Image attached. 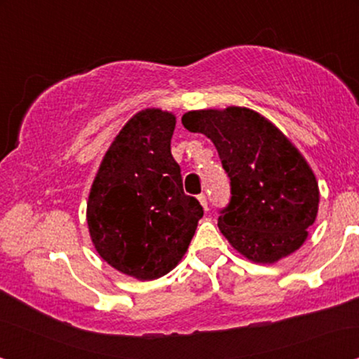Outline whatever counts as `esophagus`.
I'll use <instances>...</instances> for the list:
<instances>
[{
	"instance_id": "1",
	"label": "esophagus",
	"mask_w": 359,
	"mask_h": 359,
	"mask_svg": "<svg viewBox=\"0 0 359 359\" xmlns=\"http://www.w3.org/2000/svg\"><path fill=\"white\" fill-rule=\"evenodd\" d=\"M198 199H199L201 205H203V208H204L205 210H208V198H205V194H199Z\"/></svg>"
}]
</instances>
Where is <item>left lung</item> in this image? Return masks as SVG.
I'll use <instances>...</instances> for the list:
<instances>
[{
    "mask_svg": "<svg viewBox=\"0 0 359 359\" xmlns=\"http://www.w3.org/2000/svg\"><path fill=\"white\" fill-rule=\"evenodd\" d=\"M181 122L212 140L230 178L217 225L232 247L257 263L296 252L318 209L316 176L296 147L247 107L191 111Z\"/></svg>",
    "mask_w": 359,
    "mask_h": 359,
    "instance_id": "1",
    "label": "left lung"
}]
</instances>
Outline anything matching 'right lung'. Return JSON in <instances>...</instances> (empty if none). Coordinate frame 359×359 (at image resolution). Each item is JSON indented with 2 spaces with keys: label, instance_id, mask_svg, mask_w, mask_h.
I'll return each instance as SVG.
<instances>
[{
  "label": "right lung",
  "instance_id": "add662e5",
  "mask_svg": "<svg viewBox=\"0 0 359 359\" xmlns=\"http://www.w3.org/2000/svg\"><path fill=\"white\" fill-rule=\"evenodd\" d=\"M175 124V116L160 109L132 117L106 151L88 199L97 253L137 279L171 271L204 214L199 201L184 194L171 155Z\"/></svg>",
  "mask_w": 359,
  "mask_h": 359
}]
</instances>
